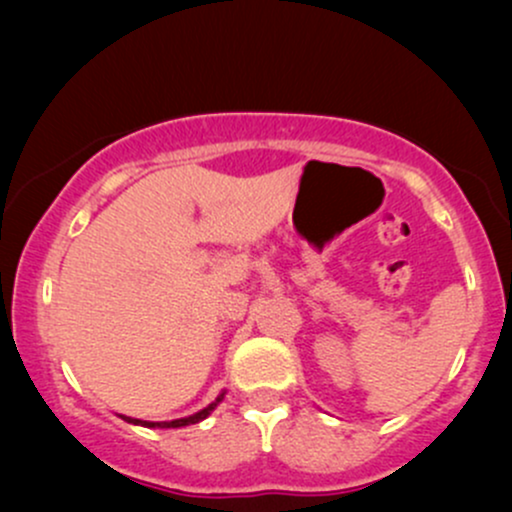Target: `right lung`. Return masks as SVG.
<instances>
[{"label": "right lung", "mask_w": 512, "mask_h": 512, "mask_svg": "<svg viewBox=\"0 0 512 512\" xmlns=\"http://www.w3.org/2000/svg\"><path fill=\"white\" fill-rule=\"evenodd\" d=\"M223 399V395L216 397V402H211L207 409L197 411V414L192 416H185V419H175V421H142V419H129V416H125V421H129V424H137V426H146V428H180V426H190V424H199L202 419H207V416L214 411L216 404H219Z\"/></svg>", "instance_id": "1"}]
</instances>
